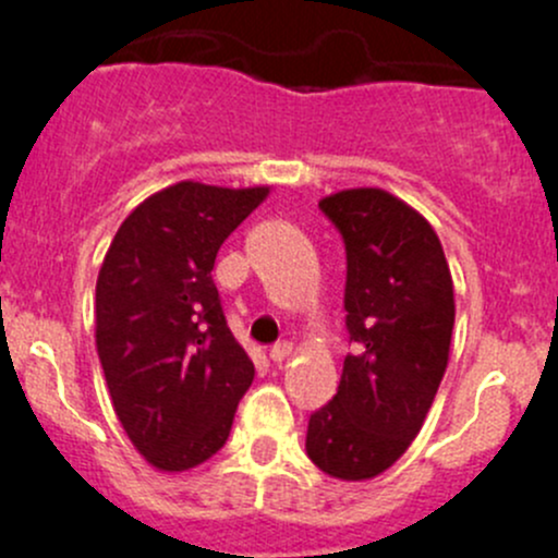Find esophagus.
I'll return each mask as SVG.
<instances>
[{
  "instance_id": "esophagus-1",
  "label": "esophagus",
  "mask_w": 558,
  "mask_h": 558,
  "mask_svg": "<svg viewBox=\"0 0 558 558\" xmlns=\"http://www.w3.org/2000/svg\"><path fill=\"white\" fill-rule=\"evenodd\" d=\"M289 356H291V342H278V345L269 348V359H272L275 364H283Z\"/></svg>"
}]
</instances>
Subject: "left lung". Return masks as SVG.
Returning a JSON list of instances; mask_svg holds the SVG:
<instances>
[{"label": "left lung", "mask_w": 558, "mask_h": 558, "mask_svg": "<svg viewBox=\"0 0 558 558\" xmlns=\"http://www.w3.org/2000/svg\"><path fill=\"white\" fill-rule=\"evenodd\" d=\"M348 258V353L329 404L307 424L305 451L320 472L369 481L415 440L448 367L453 280L440 238L384 189H348L318 202Z\"/></svg>", "instance_id": "8db88e82"}]
</instances>
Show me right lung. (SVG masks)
Listing matches in <instances>:
<instances>
[{"mask_svg":"<svg viewBox=\"0 0 558 558\" xmlns=\"http://www.w3.org/2000/svg\"><path fill=\"white\" fill-rule=\"evenodd\" d=\"M267 185L180 180L129 213L97 278V353L112 410L150 466L183 472L221 451L253 362L229 331L213 264Z\"/></svg>","mask_w":558,"mask_h":558,"instance_id":"right-lung-1","label":"right lung"}]
</instances>
